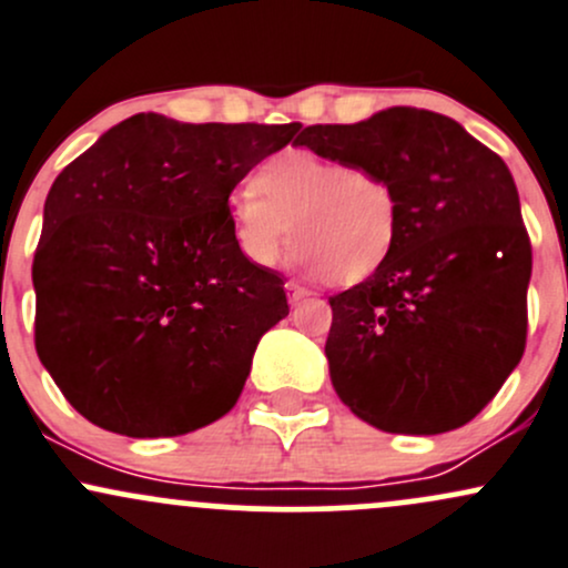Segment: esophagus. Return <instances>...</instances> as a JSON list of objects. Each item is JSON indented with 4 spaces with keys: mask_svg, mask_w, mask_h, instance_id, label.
Instances as JSON below:
<instances>
[{
    "mask_svg": "<svg viewBox=\"0 0 568 568\" xmlns=\"http://www.w3.org/2000/svg\"><path fill=\"white\" fill-rule=\"evenodd\" d=\"M285 288H288L291 304H298V302H304V298H307V296H313L307 288H304V285H298V283H288V285H285Z\"/></svg>",
    "mask_w": 568,
    "mask_h": 568,
    "instance_id": "1",
    "label": "esophagus"
}]
</instances>
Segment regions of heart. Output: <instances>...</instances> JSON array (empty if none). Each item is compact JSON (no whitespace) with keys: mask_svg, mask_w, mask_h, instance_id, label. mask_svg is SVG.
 Segmentation results:
<instances>
[{"mask_svg":"<svg viewBox=\"0 0 568 568\" xmlns=\"http://www.w3.org/2000/svg\"><path fill=\"white\" fill-rule=\"evenodd\" d=\"M291 223L304 270L361 283L394 253L402 207L385 174L294 148L266 161L255 189L232 199L234 240L253 264L272 266L283 255Z\"/></svg>","mask_w":568,"mask_h":568,"instance_id":"obj_1","label":"heart"}]
</instances>
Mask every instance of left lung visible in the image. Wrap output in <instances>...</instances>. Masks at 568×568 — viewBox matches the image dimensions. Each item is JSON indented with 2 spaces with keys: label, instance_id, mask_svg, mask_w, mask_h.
<instances>
[{
  "label": "left lung",
  "instance_id": "8db88e82",
  "mask_svg": "<svg viewBox=\"0 0 568 568\" xmlns=\"http://www.w3.org/2000/svg\"><path fill=\"white\" fill-rule=\"evenodd\" d=\"M296 142L385 174L402 207L388 261L328 298L336 396L379 432L460 428L526 351L531 242L507 164L458 121L417 108L317 123Z\"/></svg>",
  "mask_w": 568,
  "mask_h": 568
}]
</instances>
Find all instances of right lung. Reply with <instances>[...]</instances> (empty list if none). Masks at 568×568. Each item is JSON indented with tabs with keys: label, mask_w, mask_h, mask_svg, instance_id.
Instances as JSON below:
<instances>
[{
	"label": "right lung",
	"mask_w": 568,
	"mask_h": 568,
	"mask_svg": "<svg viewBox=\"0 0 568 568\" xmlns=\"http://www.w3.org/2000/svg\"><path fill=\"white\" fill-rule=\"evenodd\" d=\"M298 126L140 112L55 178L31 266L34 345L93 426L155 439L234 407L288 298L236 245L229 196Z\"/></svg>",
	"instance_id": "add662e5"
}]
</instances>
